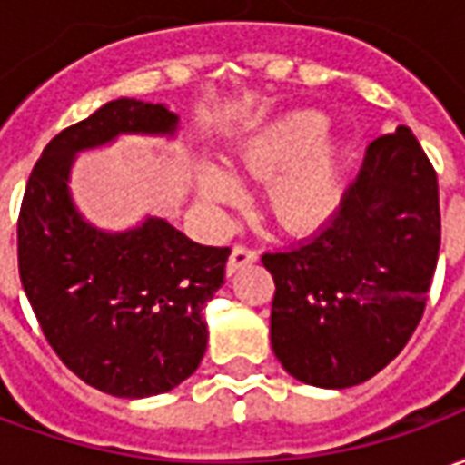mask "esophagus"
I'll return each instance as SVG.
<instances>
[{
	"label": "esophagus",
	"mask_w": 465,
	"mask_h": 465,
	"mask_svg": "<svg viewBox=\"0 0 465 465\" xmlns=\"http://www.w3.org/2000/svg\"><path fill=\"white\" fill-rule=\"evenodd\" d=\"M259 259L256 256V252L253 249H249V246H233L232 249V256H229V263H226V273L232 276V273H236L239 269H243V266H249V263H253Z\"/></svg>",
	"instance_id": "34e87169"
}]
</instances>
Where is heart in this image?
Listing matches in <instances>:
<instances>
[{
	"instance_id": "1",
	"label": "heart",
	"mask_w": 465,
	"mask_h": 465,
	"mask_svg": "<svg viewBox=\"0 0 465 465\" xmlns=\"http://www.w3.org/2000/svg\"><path fill=\"white\" fill-rule=\"evenodd\" d=\"M349 139L329 132V116L299 109L252 134L236 152V166L269 179L266 202L273 219L292 233H312L331 219L346 192ZM196 189L206 202L236 203L242 183L213 162L196 166Z\"/></svg>"
}]
</instances>
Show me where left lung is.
Here are the masks:
<instances>
[{"instance_id": "left-lung-1", "label": "left lung", "mask_w": 465, "mask_h": 465, "mask_svg": "<svg viewBox=\"0 0 465 465\" xmlns=\"http://www.w3.org/2000/svg\"><path fill=\"white\" fill-rule=\"evenodd\" d=\"M440 246L439 179L409 126L369 143L339 212L312 239L263 253L272 349L293 379L349 389L416 331Z\"/></svg>"}]
</instances>
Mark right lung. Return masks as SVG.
Instances as JSON below:
<instances>
[{
	"label": "right lung",
	"mask_w": 465,
	"mask_h": 465,
	"mask_svg": "<svg viewBox=\"0 0 465 465\" xmlns=\"http://www.w3.org/2000/svg\"><path fill=\"white\" fill-rule=\"evenodd\" d=\"M163 104L114 99L46 143L16 223L19 279L49 346L69 371L119 399L176 389L206 351L203 309L222 289L229 246H202L162 216L104 232L74 206L79 152L122 134L173 136Z\"/></svg>",
	"instance_id": "1"
}]
</instances>
